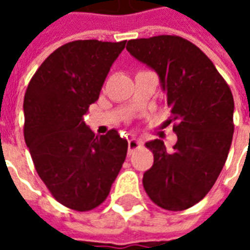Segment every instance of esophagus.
Instances as JSON below:
<instances>
[{
    "mask_svg": "<svg viewBox=\"0 0 250 250\" xmlns=\"http://www.w3.org/2000/svg\"><path fill=\"white\" fill-rule=\"evenodd\" d=\"M142 145V141H138L135 138H131L128 141V152H132Z\"/></svg>",
    "mask_w": 250,
    "mask_h": 250,
    "instance_id": "esophagus-1",
    "label": "esophagus"
}]
</instances>
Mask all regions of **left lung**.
I'll return each mask as SVG.
<instances>
[{"label":"left lung","instance_id":"8db88e82","mask_svg":"<svg viewBox=\"0 0 250 250\" xmlns=\"http://www.w3.org/2000/svg\"><path fill=\"white\" fill-rule=\"evenodd\" d=\"M136 60L157 72L178 141L167 151L161 139L146 143L154 165L143 188L162 209L181 211L198 204L213 188L230 150L234 100L214 64L179 36H154L127 42Z\"/></svg>","mask_w":250,"mask_h":250}]
</instances>
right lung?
<instances>
[{
    "label": "right lung",
    "instance_id": "1",
    "mask_svg": "<svg viewBox=\"0 0 250 250\" xmlns=\"http://www.w3.org/2000/svg\"><path fill=\"white\" fill-rule=\"evenodd\" d=\"M125 41L77 40L46 57L24 98V138L36 171L57 202L88 211L103 204L127 155L116 130L95 135L84 123Z\"/></svg>",
    "mask_w": 250,
    "mask_h": 250
}]
</instances>
